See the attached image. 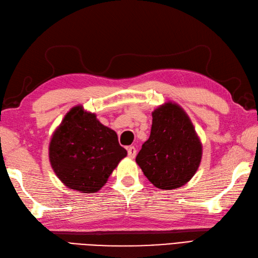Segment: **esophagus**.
<instances>
[{
    "instance_id": "esophagus-1",
    "label": "esophagus",
    "mask_w": 258,
    "mask_h": 258,
    "mask_svg": "<svg viewBox=\"0 0 258 258\" xmlns=\"http://www.w3.org/2000/svg\"><path fill=\"white\" fill-rule=\"evenodd\" d=\"M127 151H128V156H129L130 158H135V157H136V155H137V150H136L135 146H129V148L127 149Z\"/></svg>"
}]
</instances>
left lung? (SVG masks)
<instances>
[{"label":"left lung","instance_id":"obj_1","mask_svg":"<svg viewBox=\"0 0 258 258\" xmlns=\"http://www.w3.org/2000/svg\"><path fill=\"white\" fill-rule=\"evenodd\" d=\"M152 128L136 162L153 185L172 190L189 182L202 159V143L180 105L166 102L152 113Z\"/></svg>","mask_w":258,"mask_h":258}]
</instances>
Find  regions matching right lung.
<instances>
[{
	"instance_id": "obj_1",
	"label": "right lung",
	"mask_w": 258,
	"mask_h": 258,
	"mask_svg": "<svg viewBox=\"0 0 258 258\" xmlns=\"http://www.w3.org/2000/svg\"><path fill=\"white\" fill-rule=\"evenodd\" d=\"M126 156L116 132L81 105L65 115L48 146L55 175L69 189L81 193L99 191Z\"/></svg>"
}]
</instances>
